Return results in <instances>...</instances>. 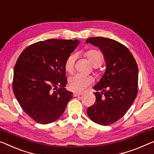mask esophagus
Wrapping results in <instances>:
<instances>
[{
    "mask_svg": "<svg viewBox=\"0 0 154 154\" xmlns=\"http://www.w3.org/2000/svg\"><path fill=\"white\" fill-rule=\"evenodd\" d=\"M82 94L83 93H73V96H74V97H78V96L82 95Z\"/></svg>",
    "mask_w": 154,
    "mask_h": 154,
    "instance_id": "1",
    "label": "esophagus"
}]
</instances>
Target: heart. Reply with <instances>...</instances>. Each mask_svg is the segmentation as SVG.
I'll return each mask as SVG.
<instances>
[{
  "mask_svg": "<svg viewBox=\"0 0 154 154\" xmlns=\"http://www.w3.org/2000/svg\"><path fill=\"white\" fill-rule=\"evenodd\" d=\"M86 57L93 66H100L103 61V55L100 51L92 50L86 52ZM76 57L75 54H70L65 61V69L68 72L74 70ZM94 79L91 75L75 74L68 79V85L71 90L76 92H82L87 87L93 83Z\"/></svg>",
  "mask_w": 154,
  "mask_h": 154,
  "instance_id": "b5f03b06",
  "label": "heart"
}]
</instances>
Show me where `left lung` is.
Returning a JSON list of instances; mask_svg holds the SVG:
<instances>
[{
	"label": "left lung",
	"mask_w": 154,
	"mask_h": 154,
	"mask_svg": "<svg viewBox=\"0 0 154 154\" xmlns=\"http://www.w3.org/2000/svg\"><path fill=\"white\" fill-rule=\"evenodd\" d=\"M100 48L104 57L106 70L93 86L95 103L88 108L91 120L100 125H110L125 116L137 94L138 68L129 50L117 41L92 37L86 43ZM100 90L101 92L98 91Z\"/></svg>",
	"instance_id": "8db88e82"
}]
</instances>
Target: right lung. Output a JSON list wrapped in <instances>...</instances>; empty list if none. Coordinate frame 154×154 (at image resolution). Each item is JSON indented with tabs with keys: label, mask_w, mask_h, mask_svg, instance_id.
Masks as SVG:
<instances>
[{
	"label": "right lung",
	"mask_w": 154,
	"mask_h": 154,
	"mask_svg": "<svg viewBox=\"0 0 154 154\" xmlns=\"http://www.w3.org/2000/svg\"><path fill=\"white\" fill-rule=\"evenodd\" d=\"M79 42L38 41L27 47L18 58L14 69V93L22 109L36 122L45 125L58 120L72 97V92L65 88L64 65Z\"/></svg>",
	"instance_id": "add662e5"
}]
</instances>
